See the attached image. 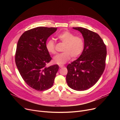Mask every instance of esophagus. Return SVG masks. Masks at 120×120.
<instances>
[{
  "mask_svg": "<svg viewBox=\"0 0 120 120\" xmlns=\"http://www.w3.org/2000/svg\"><path fill=\"white\" fill-rule=\"evenodd\" d=\"M59 68H63V67H64L63 65H59Z\"/></svg>",
  "mask_w": 120,
  "mask_h": 120,
  "instance_id": "34e87169",
  "label": "esophagus"
}]
</instances>
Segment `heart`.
<instances>
[{
  "mask_svg": "<svg viewBox=\"0 0 120 120\" xmlns=\"http://www.w3.org/2000/svg\"><path fill=\"white\" fill-rule=\"evenodd\" d=\"M57 38L65 44L61 53L55 56L53 62L59 65H64L70 60L71 56L75 58L79 56L82 52L84 42L82 38L74 35L68 31H65L59 34ZM46 48L50 54L56 53L55 44L53 40L49 39L46 43Z\"/></svg>",
  "mask_w": 120,
  "mask_h": 120,
  "instance_id": "obj_1",
  "label": "heart"
}]
</instances>
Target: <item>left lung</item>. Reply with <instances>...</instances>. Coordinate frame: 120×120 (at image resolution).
<instances>
[{
    "mask_svg": "<svg viewBox=\"0 0 120 120\" xmlns=\"http://www.w3.org/2000/svg\"><path fill=\"white\" fill-rule=\"evenodd\" d=\"M73 29L82 34L84 47L79 57L67 66L66 81L71 89L83 91L95 85L102 75L105 66L106 48L97 34L84 28Z\"/></svg>",
    "mask_w": 120,
    "mask_h": 120,
    "instance_id": "left-lung-1",
    "label": "left lung"
}]
</instances>
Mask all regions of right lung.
I'll return each instance as SVG.
<instances>
[{
    "instance_id": "right-lung-1",
    "label": "right lung",
    "mask_w": 120,
    "mask_h": 120,
    "mask_svg": "<svg viewBox=\"0 0 120 120\" xmlns=\"http://www.w3.org/2000/svg\"><path fill=\"white\" fill-rule=\"evenodd\" d=\"M57 28L36 27L24 32L17 44L15 61L25 82L33 89L43 91L51 87L59 66L46 65L52 60L46 48L48 38Z\"/></svg>"
}]
</instances>
